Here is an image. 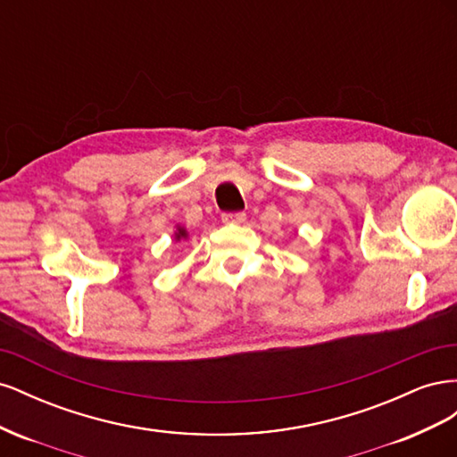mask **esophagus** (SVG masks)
<instances>
[{
    "label": "esophagus",
    "instance_id": "34e87169",
    "mask_svg": "<svg viewBox=\"0 0 457 457\" xmlns=\"http://www.w3.org/2000/svg\"><path fill=\"white\" fill-rule=\"evenodd\" d=\"M220 219H223V223L240 225V223H244V220H245V213L244 212H228V213L220 215Z\"/></svg>",
    "mask_w": 457,
    "mask_h": 457
}]
</instances>
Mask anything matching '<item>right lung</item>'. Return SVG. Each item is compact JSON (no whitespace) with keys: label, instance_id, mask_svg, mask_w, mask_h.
<instances>
[{"label":"right lung","instance_id":"1","mask_svg":"<svg viewBox=\"0 0 457 457\" xmlns=\"http://www.w3.org/2000/svg\"><path fill=\"white\" fill-rule=\"evenodd\" d=\"M175 238H177V240L187 238V230H185V228H177V232H175Z\"/></svg>","mask_w":457,"mask_h":457}]
</instances>
